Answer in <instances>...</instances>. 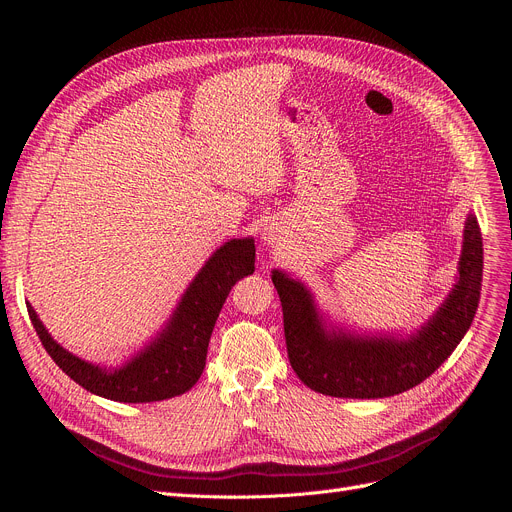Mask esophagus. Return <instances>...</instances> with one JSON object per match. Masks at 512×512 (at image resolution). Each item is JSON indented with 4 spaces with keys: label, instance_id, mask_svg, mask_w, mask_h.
<instances>
[{
    "label": "esophagus",
    "instance_id": "1",
    "mask_svg": "<svg viewBox=\"0 0 512 512\" xmlns=\"http://www.w3.org/2000/svg\"><path fill=\"white\" fill-rule=\"evenodd\" d=\"M276 236H278V234H276V230H274V228H270V230H263V238H265V240L274 242V240H276Z\"/></svg>",
    "mask_w": 512,
    "mask_h": 512
}]
</instances>
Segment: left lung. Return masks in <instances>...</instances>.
I'll return each instance as SVG.
<instances>
[{
	"instance_id": "obj_1",
	"label": "left lung",
	"mask_w": 512,
	"mask_h": 512,
	"mask_svg": "<svg viewBox=\"0 0 512 512\" xmlns=\"http://www.w3.org/2000/svg\"><path fill=\"white\" fill-rule=\"evenodd\" d=\"M483 274V242L469 213L463 234L459 280L442 303L409 338L357 336L330 330L303 282L274 270L280 294L288 361L311 390L336 398H386L429 378L463 340L477 311Z\"/></svg>"
}]
</instances>
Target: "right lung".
Returning a JSON list of instances; mask_svg holds the SVG:
<instances>
[{"instance_id":"add662e5","label":"right lung","mask_w":512,"mask_h":512,"mask_svg":"<svg viewBox=\"0 0 512 512\" xmlns=\"http://www.w3.org/2000/svg\"><path fill=\"white\" fill-rule=\"evenodd\" d=\"M255 272V240L232 238L215 251L186 288L166 328L118 369L74 357L49 336L26 303L33 328L56 365L87 392L118 402L166 400L191 390L205 369L209 338L232 286Z\"/></svg>"}]
</instances>
